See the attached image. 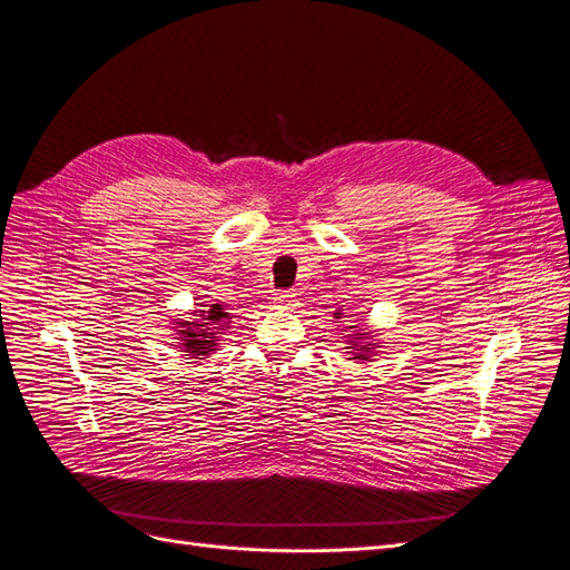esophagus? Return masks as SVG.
<instances>
[{
    "mask_svg": "<svg viewBox=\"0 0 570 570\" xmlns=\"http://www.w3.org/2000/svg\"><path fill=\"white\" fill-rule=\"evenodd\" d=\"M274 303H277L279 307L293 309V307L298 305V296L293 291H282V293H277V296H274Z\"/></svg>",
    "mask_w": 570,
    "mask_h": 570,
    "instance_id": "esophagus-1",
    "label": "esophagus"
}]
</instances>
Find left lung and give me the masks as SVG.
Segmentation results:
<instances>
[{
    "mask_svg": "<svg viewBox=\"0 0 570 570\" xmlns=\"http://www.w3.org/2000/svg\"><path fill=\"white\" fill-rule=\"evenodd\" d=\"M334 317L336 320H341L343 317V312L338 309V312H334ZM347 334L345 338H347V347H351V357L347 360H355V362H360V360H370L372 357V353H374V347H379V343L374 341V332L372 328H364L362 324H351V326H345Z\"/></svg>",
    "mask_w": 570,
    "mask_h": 570,
    "instance_id": "1",
    "label": "left lung"
}]
</instances>
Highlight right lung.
I'll return each instance as SVG.
<instances>
[{
	"mask_svg": "<svg viewBox=\"0 0 570 570\" xmlns=\"http://www.w3.org/2000/svg\"><path fill=\"white\" fill-rule=\"evenodd\" d=\"M232 315L225 312V307L215 305H200L191 312L189 320L175 322V332L181 353H187L194 360H204L213 355L219 347V336H223V328H229Z\"/></svg>",
	"mask_w": 570,
	"mask_h": 570,
	"instance_id": "obj_1",
	"label": "right lung"
}]
</instances>
